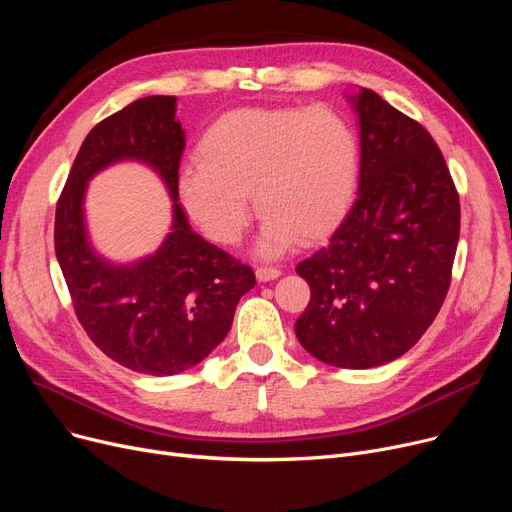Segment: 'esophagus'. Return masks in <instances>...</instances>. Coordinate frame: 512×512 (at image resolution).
<instances>
[{
    "label": "esophagus",
    "instance_id": "34e87169",
    "mask_svg": "<svg viewBox=\"0 0 512 512\" xmlns=\"http://www.w3.org/2000/svg\"><path fill=\"white\" fill-rule=\"evenodd\" d=\"M255 274H257L259 282H270V280H276L282 272L278 270V267H272V265H259Z\"/></svg>",
    "mask_w": 512,
    "mask_h": 512
}]
</instances>
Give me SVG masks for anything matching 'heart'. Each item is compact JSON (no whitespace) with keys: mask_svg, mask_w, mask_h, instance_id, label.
I'll return each instance as SVG.
<instances>
[{"mask_svg":"<svg viewBox=\"0 0 512 512\" xmlns=\"http://www.w3.org/2000/svg\"><path fill=\"white\" fill-rule=\"evenodd\" d=\"M199 166L178 191L193 222L220 245L245 234L253 197L263 215L259 253L276 257L299 236L313 242L344 220L359 182V139L332 107H238L197 143Z\"/></svg>","mask_w":512,"mask_h":512,"instance_id":"1","label":"heart"}]
</instances>
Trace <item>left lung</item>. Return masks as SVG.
<instances>
[{"label": "left lung", "instance_id": "8db88e82", "mask_svg": "<svg viewBox=\"0 0 512 512\" xmlns=\"http://www.w3.org/2000/svg\"><path fill=\"white\" fill-rule=\"evenodd\" d=\"M351 99L361 128L359 195L328 245L297 265L311 299L294 332L319 361L369 369L405 355L436 319L461 203L432 134L371 89Z\"/></svg>", "mask_w": 512, "mask_h": 512}]
</instances>
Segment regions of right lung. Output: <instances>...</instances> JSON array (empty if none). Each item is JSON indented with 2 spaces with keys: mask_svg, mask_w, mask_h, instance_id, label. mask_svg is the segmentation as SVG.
Segmentation results:
<instances>
[{
  "mask_svg": "<svg viewBox=\"0 0 512 512\" xmlns=\"http://www.w3.org/2000/svg\"><path fill=\"white\" fill-rule=\"evenodd\" d=\"M184 130L176 97L151 95L101 120L80 145L56 207V257L74 313L101 353L149 375L191 369L218 346L255 274L191 230L178 203ZM120 158L149 163L175 201L173 232L157 254L114 266L88 245L82 215L86 182Z\"/></svg>",
  "mask_w": 512,
  "mask_h": 512,
  "instance_id": "right-lung-1",
  "label": "right lung"
}]
</instances>
